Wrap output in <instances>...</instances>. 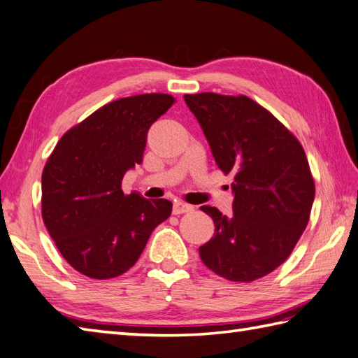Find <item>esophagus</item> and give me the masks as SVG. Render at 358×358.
<instances>
[{
  "label": "esophagus",
  "mask_w": 358,
  "mask_h": 358,
  "mask_svg": "<svg viewBox=\"0 0 358 358\" xmlns=\"http://www.w3.org/2000/svg\"><path fill=\"white\" fill-rule=\"evenodd\" d=\"M193 207L188 206V203L182 202V201H176L173 203V213L174 215H182V213H187V211H192Z\"/></svg>",
  "instance_id": "obj_1"
}]
</instances>
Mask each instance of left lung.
<instances>
[{
  "mask_svg": "<svg viewBox=\"0 0 358 358\" xmlns=\"http://www.w3.org/2000/svg\"><path fill=\"white\" fill-rule=\"evenodd\" d=\"M217 166L233 174V216L202 206L215 235L199 247L211 272L252 282L273 272L294 250L309 222L315 184L298 138L247 96L185 94Z\"/></svg>",
  "mask_w": 358,
  "mask_h": 358,
  "instance_id": "left-lung-1",
  "label": "left lung"
}]
</instances>
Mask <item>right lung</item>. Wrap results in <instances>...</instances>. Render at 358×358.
I'll return each instance as SVG.
<instances>
[{"mask_svg":"<svg viewBox=\"0 0 358 358\" xmlns=\"http://www.w3.org/2000/svg\"><path fill=\"white\" fill-rule=\"evenodd\" d=\"M176 101L141 94L106 103L68 129L41 174V216L63 258L92 280L115 278L141 257L173 203L125 194V173L142 162L150 127Z\"/></svg>","mask_w":358,"mask_h":358,"instance_id":"obj_1","label":"right lung"}]
</instances>
